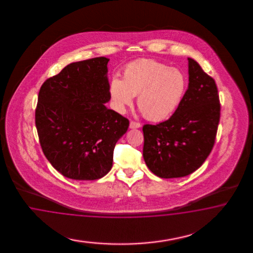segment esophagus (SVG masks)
<instances>
[{"label":"esophagus","mask_w":253,"mask_h":253,"mask_svg":"<svg viewBox=\"0 0 253 253\" xmlns=\"http://www.w3.org/2000/svg\"><path fill=\"white\" fill-rule=\"evenodd\" d=\"M141 127V124L139 123H135V122H130V129H137Z\"/></svg>","instance_id":"1"}]
</instances>
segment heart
Masks as SVG:
<instances>
[{
  "mask_svg": "<svg viewBox=\"0 0 253 253\" xmlns=\"http://www.w3.org/2000/svg\"><path fill=\"white\" fill-rule=\"evenodd\" d=\"M186 78L180 69L153 59H138L126 66L123 80L113 77L109 92L116 109L123 112L137 95V105L147 120L169 119L181 104Z\"/></svg>",
  "mask_w": 253,
  "mask_h": 253,
  "instance_id": "1",
  "label": "heart"
}]
</instances>
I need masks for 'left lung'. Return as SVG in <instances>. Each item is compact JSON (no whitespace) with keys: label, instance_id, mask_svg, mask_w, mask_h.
I'll return each instance as SVG.
<instances>
[{"label":"left lung","instance_id":"8db88e82","mask_svg":"<svg viewBox=\"0 0 253 253\" xmlns=\"http://www.w3.org/2000/svg\"><path fill=\"white\" fill-rule=\"evenodd\" d=\"M188 88L173 115L166 122L143 127L144 160L161 178L189 175L214 146L221 111L217 86L192 58H188Z\"/></svg>","mask_w":253,"mask_h":253}]
</instances>
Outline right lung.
<instances>
[{
	"label": "right lung",
	"instance_id": "right-lung-1",
	"mask_svg": "<svg viewBox=\"0 0 253 253\" xmlns=\"http://www.w3.org/2000/svg\"><path fill=\"white\" fill-rule=\"evenodd\" d=\"M107 57L74 62L46 80L39 92L35 124L46 159L62 175L89 181L112 168L116 143L129 121L110 100Z\"/></svg>",
	"mask_w": 253,
	"mask_h": 253
}]
</instances>
